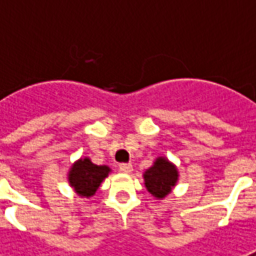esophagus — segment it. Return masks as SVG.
<instances>
[{"mask_svg":"<svg viewBox=\"0 0 256 256\" xmlns=\"http://www.w3.org/2000/svg\"><path fill=\"white\" fill-rule=\"evenodd\" d=\"M120 171L130 174V172L132 171V165L131 164H120Z\"/></svg>","mask_w":256,"mask_h":256,"instance_id":"34e87169","label":"esophagus"}]
</instances>
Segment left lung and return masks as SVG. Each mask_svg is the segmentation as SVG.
<instances>
[{"mask_svg":"<svg viewBox=\"0 0 256 256\" xmlns=\"http://www.w3.org/2000/svg\"><path fill=\"white\" fill-rule=\"evenodd\" d=\"M145 186L155 198H165L178 181V170L166 158H156L151 168L144 172Z\"/></svg>","mask_w":256,"mask_h":256,"instance_id":"obj_1","label":"left lung"}]
</instances>
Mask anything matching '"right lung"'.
I'll use <instances>...</instances> for the list:
<instances>
[{
    "label": "right lung",
    "instance_id": "add662e5",
    "mask_svg": "<svg viewBox=\"0 0 256 256\" xmlns=\"http://www.w3.org/2000/svg\"><path fill=\"white\" fill-rule=\"evenodd\" d=\"M110 172L111 170L106 165H95L90 158H81L71 166L68 181L78 195L90 198L96 192Z\"/></svg>",
    "mask_w": 256,
    "mask_h": 256
}]
</instances>
